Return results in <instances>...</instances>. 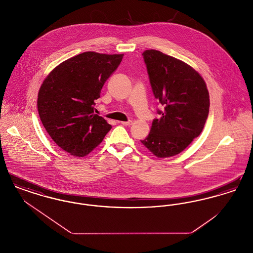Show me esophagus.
I'll use <instances>...</instances> for the list:
<instances>
[{
  "label": "esophagus",
  "mask_w": 253,
  "mask_h": 253,
  "mask_svg": "<svg viewBox=\"0 0 253 253\" xmlns=\"http://www.w3.org/2000/svg\"><path fill=\"white\" fill-rule=\"evenodd\" d=\"M120 123L122 124V125H124V126H130V125H132V121H120Z\"/></svg>",
  "instance_id": "obj_1"
}]
</instances>
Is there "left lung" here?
<instances>
[{
	"label": "left lung",
	"instance_id": "obj_1",
	"mask_svg": "<svg viewBox=\"0 0 253 253\" xmlns=\"http://www.w3.org/2000/svg\"><path fill=\"white\" fill-rule=\"evenodd\" d=\"M143 58L153 93L163 111L153 121L141 143L158 158L184 151L204 128L210 95L200 74L184 61L157 50H146Z\"/></svg>",
	"mask_w": 253,
	"mask_h": 253
}]
</instances>
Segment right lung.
<instances>
[{
    "instance_id": "1",
    "label": "right lung",
    "mask_w": 253,
    "mask_h": 253,
    "mask_svg": "<svg viewBox=\"0 0 253 253\" xmlns=\"http://www.w3.org/2000/svg\"><path fill=\"white\" fill-rule=\"evenodd\" d=\"M123 54L84 52L64 60L43 81L38 94L40 119L54 142L77 157L91 153L112 126L94 114L95 100Z\"/></svg>"
}]
</instances>
